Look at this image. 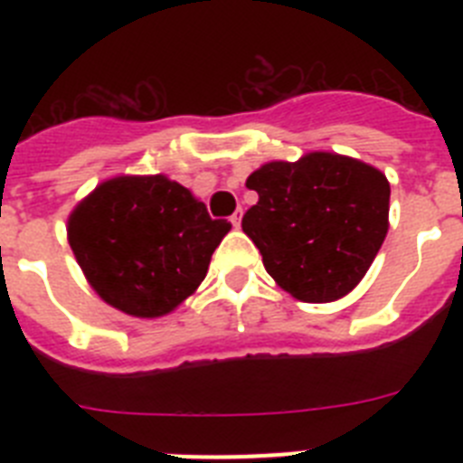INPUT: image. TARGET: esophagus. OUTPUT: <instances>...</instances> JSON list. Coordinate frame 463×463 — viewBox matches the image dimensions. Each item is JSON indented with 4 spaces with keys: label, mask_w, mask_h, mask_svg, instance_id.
<instances>
[{
    "label": "esophagus",
    "mask_w": 463,
    "mask_h": 463,
    "mask_svg": "<svg viewBox=\"0 0 463 463\" xmlns=\"http://www.w3.org/2000/svg\"><path fill=\"white\" fill-rule=\"evenodd\" d=\"M229 220H232V224H234V227H239V224H241V211H236Z\"/></svg>",
    "instance_id": "esophagus-1"
}]
</instances>
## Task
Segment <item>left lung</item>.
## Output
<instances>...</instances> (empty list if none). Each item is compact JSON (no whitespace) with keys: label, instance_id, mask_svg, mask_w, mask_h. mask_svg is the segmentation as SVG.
Listing matches in <instances>:
<instances>
[{"label":"left lung","instance_id":"left-lung-1","mask_svg":"<svg viewBox=\"0 0 463 463\" xmlns=\"http://www.w3.org/2000/svg\"><path fill=\"white\" fill-rule=\"evenodd\" d=\"M257 203L243 232L269 276L306 304L345 297L387 236L390 183L373 166L331 153L269 162L248 178Z\"/></svg>","mask_w":463,"mask_h":463}]
</instances>
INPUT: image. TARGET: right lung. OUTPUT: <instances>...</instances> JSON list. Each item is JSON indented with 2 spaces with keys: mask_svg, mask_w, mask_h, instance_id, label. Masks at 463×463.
Listing matches in <instances>:
<instances>
[{
  "mask_svg": "<svg viewBox=\"0 0 463 463\" xmlns=\"http://www.w3.org/2000/svg\"><path fill=\"white\" fill-rule=\"evenodd\" d=\"M229 229L165 175H120L76 206L69 245L106 304L159 317L199 288Z\"/></svg>",
  "mask_w": 463,
  "mask_h": 463,
  "instance_id": "add662e5",
  "label": "right lung"
}]
</instances>
